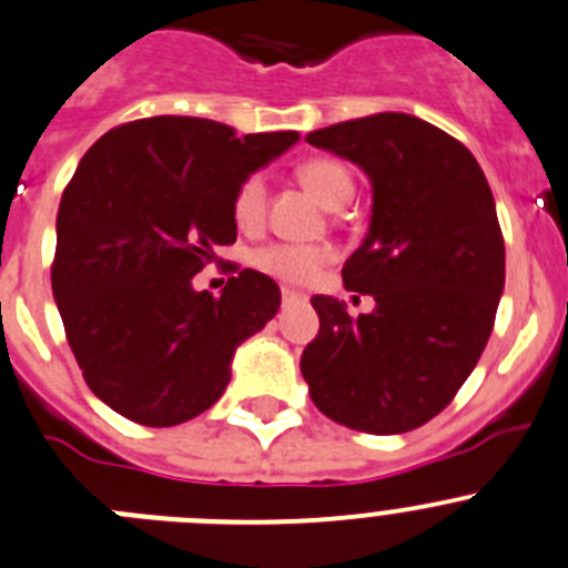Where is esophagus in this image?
Listing matches in <instances>:
<instances>
[{"mask_svg": "<svg viewBox=\"0 0 568 568\" xmlns=\"http://www.w3.org/2000/svg\"><path fill=\"white\" fill-rule=\"evenodd\" d=\"M281 298H284V306H293V304H301V301H304V295L295 293V290H284V293H281Z\"/></svg>", "mask_w": 568, "mask_h": 568, "instance_id": "obj_1", "label": "esophagus"}]
</instances>
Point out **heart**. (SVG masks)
<instances>
[{
	"instance_id": "heart-1",
	"label": "heart",
	"mask_w": 568,
	"mask_h": 568,
	"mask_svg": "<svg viewBox=\"0 0 568 568\" xmlns=\"http://www.w3.org/2000/svg\"><path fill=\"white\" fill-rule=\"evenodd\" d=\"M298 181L315 194V200L326 209H343L354 197V178L348 166L334 159H312L298 166ZM264 212V178L251 175L234 194V220L242 229H251L262 220ZM326 262V253L317 247H295V245H270L253 253V264L264 273L275 275L281 281L304 284L321 270Z\"/></svg>"
}]
</instances>
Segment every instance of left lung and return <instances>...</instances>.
I'll list each match as a JSON object with an SVG mask.
<instances>
[{
	"label": "left lung",
	"mask_w": 568,
	"mask_h": 568,
	"mask_svg": "<svg viewBox=\"0 0 568 568\" xmlns=\"http://www.w3.org/2000/svg\"><path fill=\"white\" fill-rule=\"evenodd\" d=\"M306 142L359 166L371 225L345 258L343 284L374 298L351 317L315 295L321 332L301 374L323 415L371 435H402L435 418L471 376L505 290V242L477 159L409 113L321 128Z\"/></svg>",
	"instance_id": "1"
}]
</instances>
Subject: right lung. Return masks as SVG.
I'll return each instance as SVG.
<instances>
[{
	"label": "right lung",
	"instance_id": "right-lung-1",
	"mask_svg": "<svg viewBox=\"0 0 568 568\" xmlns=\"http://www.w3.org/2000/svg\"><path fill=\"white\" fill-rule=\"evenodd\" d=\"M298 139L150 116L80 159L58 209L52 295L85 385L113 413L175 426L223 396L234 351L273 321L281 290L242 270L214 298L192 278L236 242V189Z\"/></svg>",
	"mask_w": 568,
	"mask_h": 568
}]
</instances>
